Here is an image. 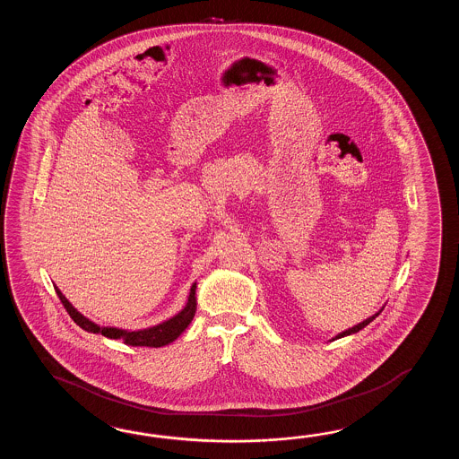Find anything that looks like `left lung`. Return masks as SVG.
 Segmentation results:
<instances>
[{
	"label": "left lung",
	"mask_w": 459,
	"mask_h": 459,
	"mask_svg": "<svg viewBox=\"0 0 459 459\" xmlns=\"http://www.w3.org/2000/svg\"><path fill=\"white\" fill-rule=\"evenodd\" d=\"M382 310H379V312L376 313V315H372V316H369L368 320H364V322L359 323V325H356V326H352V328H350V330H346V332L340 333V334H336L333 340H340V338H342V336H348V334H352V333H358L359 330H362L364 326H368L369 323L376 318V316H379V313H381Z\"/></svg>",
	"instance_id": "left-lung-1"
}]
</instances>
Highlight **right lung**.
<instances>
[{
    "label": "right lung",
    "mask_w": 459,
    "mask_h": 459,
    "mask_svg": "<svg viewBox=\"0 0 459 459\" xmlns=\"http://www.w3.org/2000/svg\"><path fill=\"white\" fill-rule=\"evenodd\" d=\"M56 292L59 295L60 302L65 307V310L69 312L70 318L77 323L82 330L88 333H101L103 336H107L109 340H123L127 346H147V348H160L166 346L169 342H176L177 338L186 332V326L192 323L195 316L196 283L192 285L190 295H188V302L182 312L177 313L176 316L169 318L167 322L159 323L156 326H151L146 330H136V332H127V330H119L113 326H100L97 323L88 320L87 316H83L82 313L77 312L72 303L65 299V295H62L57 287H54Z\"/></svg>",
    "instance_id": "right-lung-1"
}]
</instances>
